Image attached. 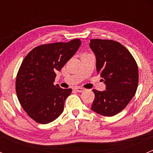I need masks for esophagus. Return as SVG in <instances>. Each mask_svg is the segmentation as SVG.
Wrapping results in <instances>:
<instances>
[{
  "label": "esophagus",
  "instance_id": "1",
  "mask_svg": "<svg viewBox=\"0 0 153 153\" xmlns=\"http://www.w3.org/2000/svg\"><path fill=\"white\" fill-rule=\"evenodd\" d=\"M75 89L77 91V92H83L84 90H85L84 88L78 87V86H76V87H75Z\"/></svg>",
  "mask_w": 153,
  "mask_h": 153
}]
</instances>
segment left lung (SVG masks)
<instances>
[{
	"instance_id": "8db88e82",
	"label": "left lung",
	"mask_w": 153,
	"mask_h": 153,
	"mask_svg": "<svg viewBox=\"0 0 153 153\" xmlns=\"http://www.w3.org/2000/svg\"><path fill=\"white\" fill-rule=\"evenodd\" d=\"M89 47L96 58V69L101 74L106 90L93 89L91 109L104 116H113L126 107L136 92L138 68L130 52L112 40L92 39Z\"/></svg>"
}]
</instances>
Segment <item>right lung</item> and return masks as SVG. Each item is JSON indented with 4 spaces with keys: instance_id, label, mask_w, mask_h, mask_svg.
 <instances>
[{
    "instance_id": "1",
    "label": "right lung",
    "mask_w": 153,
    "mask_h": 153,
    "mask_svg": "<svg viewBox=\"0 0 153 153\" xmlns=\"http://www.w3.org/2000/svg\"><path fill=\"white\" fill-rule=\"evenodd\" d=\"M81 44V40L53 43L34 48L24 58L15 82L17 96L23 109L36 122L48 124L64 111L71 89L54 85L60 71Z\"/></svg>"
}]
</instances>
